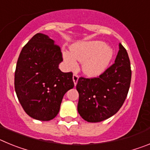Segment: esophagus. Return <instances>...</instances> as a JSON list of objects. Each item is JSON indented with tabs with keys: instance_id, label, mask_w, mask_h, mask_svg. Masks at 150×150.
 I'll return each instance as SVG.
<instances>
[{
	"instance_id": "1",
	"label": "esophagus",
	"mask_w": 150,
	"mask_h": 150,
	"mask_svg": "<svg viewBox=\"0 0 150 150\" xmlns=\"http://www.w3.org/2000/svg\"><path fill=\"white\" fill-rule=\"evenodd\" d=\"M78 79H79V76L76 74H74V75H73V80H74L75 85H76V83H77Z\"/></svg>"
}]
</instances>
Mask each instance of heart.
Here are the masks:
<instances>
[{
  "instance_id": "heart-1",
  "label": "heart",
  "mask_w": 150,
  "mask_h": 150,
  "mask_svg": "<svg viewBox=\"0 0 150 150\" xmlns=\"http://www.w3.org/2000/svg\"><path fill=\"white\" fill-rule=\"evenodd\" d=\"M113 56V51L101 41L76 43L71 52H64V59L72 69L77 67V60L83 62V71L90 76H96L105 71Z\"/></svg>"
}]
</instances>
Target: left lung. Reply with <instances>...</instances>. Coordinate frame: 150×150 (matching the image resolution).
Here are the masks:
<instances>
[{"label":"left lung","mask_w":150,"mask_h":150,"mask_svg":"<svg viewBox=\"0 0 150 150\" xmlns=\"http://www.w3.org/2000/svg\"><path fill=\"white\" fill-rule=\"evenodd\" d=\"M132 79L126 50L120 43L115 63L98 77L78 79L77 110L83 120L98 122L111 117L124 104Z\"/></svg>","instance_id":"8db88e82"}]
</instances>
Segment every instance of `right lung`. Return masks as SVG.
Here are the masks:
<instances>
[{
  "instance_id": "obj_1",
  "label": "right lung",
  "mask_w": 150,
  "mask_h": 150,
  "mask_svg": "<svg viewBox=\"0 0 150 150\" xmlns=\"http://www.w3.org/2000/svg\"><path fill=\"white\" fill-rule=\"evenodd\" d=\"M60 46L43 34L25 45L15 71V90L24 110L35 120L50 121L59 113L64 94L74 88L73 73L59 68Z\"/></svg>"
}]
</instances>
